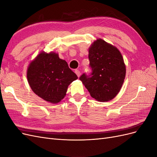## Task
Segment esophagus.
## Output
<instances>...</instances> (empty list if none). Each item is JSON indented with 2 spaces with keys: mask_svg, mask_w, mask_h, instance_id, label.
<instances>
[{
  "mask_svg": "<svg viewBox=\"0 0 157 157\" xmlns=\"http://www.w3.org/2000/svg\"><path fill=\"white\" fill-rule=\"evenodd\" d=\"M75 73H76V75H77V77H79L80 76V71H79L78 70H75Z\"/></svg>",
  "mask_w": 157,
  "mask_h": 157,
  "instance_id": "34e87169",
  "label": "esophagus"
}]
</instances>
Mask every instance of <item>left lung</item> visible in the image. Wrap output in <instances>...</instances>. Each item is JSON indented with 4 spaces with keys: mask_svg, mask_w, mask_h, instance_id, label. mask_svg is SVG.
I'll return each instance as SVG.
<instances>
[{
    "mask_svg": "<svg viewBox=\"0 0 157 157\" xmlns=\"http://www.w3.org/2000/svg\"><path fill=\"white\" fill-rule=\"evenodd\" d=\"M88 58L92 69L91 76L80 77L90 96L98 101L106 102L120 92L126 76V65L121 52L101 39L89 48Z\"/></svg>",
    "mask_w": 157,
    "mask_h": 157,
    "instance_id": "left-lung-1",
    "label": "left lung"
}]
</instances>
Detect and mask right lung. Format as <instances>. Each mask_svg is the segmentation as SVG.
<instances>
[{
  "instance_id": "right-lung-1",
  "label": "right lung",
  "mask_w": 157,
  "mask_h": 157,
  "mask_svg": "<svg viewBox=\"0 0 157 157\" xmlns=\"http://www.w3.org/2000/svg\"><path fill=\"white\" fill-rule=\"evenodd\" d=\"M27 77L33 92L54 104L62 100L69 85L78 78L66 61L54 52L38 54L29 65Z\"/></svg>"
}]
</instances>
